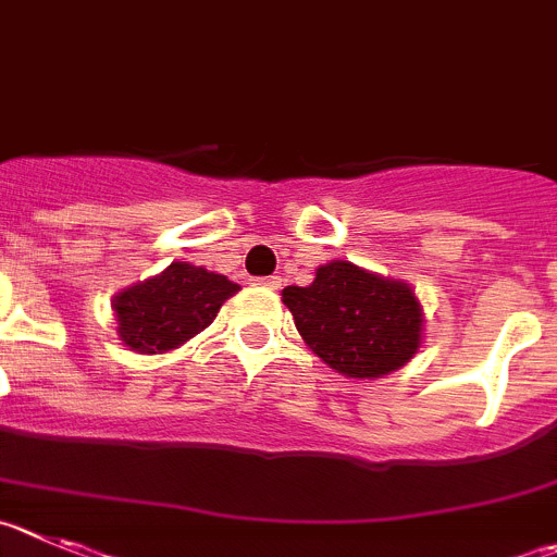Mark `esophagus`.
Here are the masks:
<instances>
[{
  "label": "esophagus",
  "mask_w": 557,
  "mask_h": 557,
  "mask_svg": "<svg viewBox=\"0 0 557 557\" xmlns=\"http://www.w3.org/2000/svg\"><path fill=\"white\" fill-rule=\"evenodd\" d=\"M258 283L269 285V288H280V283H283V280L274 277V274H272V277H258Z\"/></svg>",
  "instance_id": "34e87169"
}]
</instances>
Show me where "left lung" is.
Instances as JSON below:
<instances>
[{"instance_id": "left-lung-1", "label": "left lung", "mask_w": 557, "mask_h": 557, "mask_svg": "<svg viewBox=\"0 0 557 557\" xmlns=\"http://www.w3.org/2000/svg\"><path fill=\"white\" fill-rule=\"evenodd\" d=\"M283 302L310 349L346 376H384L420 346L423 313L412 288L349 261L321 267L308 288H283Z\"/></svg>"}]
</instances>
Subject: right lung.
<instances>
[{
  "label": "right lung",
  "instance_id": "obj_1",
  "mask_svg": "<svg viewBox=\"0 0 557 557\" xmlns=\"http://www.w3.org/2000/svg\"><path fill=\"white\" fill-rule=\"evenodd\" d=\"M236 283L191 263H173L153 280L114 296L117 332L128 349L161 355L206 330Z\"/></svg>",
  "mask_w": 557,
  "mask_h": 557
}]
</instances>
